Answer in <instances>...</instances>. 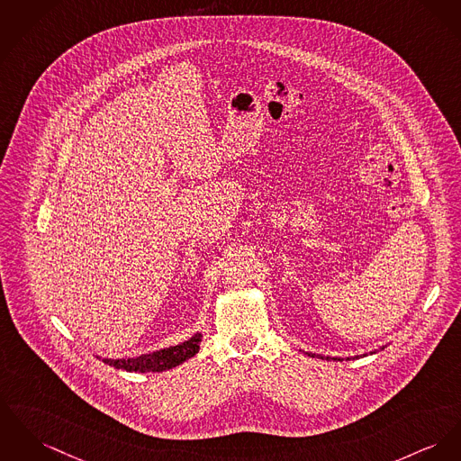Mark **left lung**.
Here are the masks:
<instances>
[{
	"mask_svg": "<svg viewBox=\"0 0 461 461\" xmlns=\"http://www.w3.org/2000/svg\"><path fill=\"white\" fill-rule=\"evenodd\" d=\"M307 355H309V357H316V355H312V353H307ZM320 358H325V357H321V355H320ZM355 358H358V357H355ZM327 360H339V362H342V358H338V357H336V358L327 357ZM346 360H349V358H346Z\"/></svg>",
	"mask_w": 461,
	"mask_h": 461,
	"instance_id": "obj_1",
	"label": "left lung"
}]
</instances>
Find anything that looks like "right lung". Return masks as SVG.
I'll list each match as a JSON object with an SVG mask.
<instances>
[{
  "label": "right lung",
  "mask_w": 461,
  "mask_h": 461,
  "mask_svg": "<svg viewBox=\"0 0 461 461\" xmlns=\"http://www.w3.org/2000/svg\"><path fill=\"white\" fill-rule=\"evenodd\" d=\"M203 339V334L197 332L188 340H184L182 344L169 346L164 349H158L154 353L140 355L134 358H103V362L110 367L123 368L127 372H162L169 368L176 367L184 364L185 360L192 358L199 351V342Z\"/></svg>",
  "instance_id": "add662e5"
}]
</instances>
